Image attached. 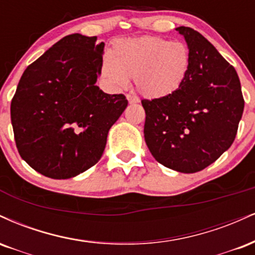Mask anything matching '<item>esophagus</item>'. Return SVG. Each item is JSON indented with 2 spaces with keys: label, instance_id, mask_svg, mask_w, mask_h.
I'll list each match as a JSON object with an SVG mask.
<instances>
[{
  "label": "esophagus",
  "instance_id": "obj_1",
  "mask_svg": "<svg viewBox=\"0 0 255 255\" xmlns=\"http://www.w3.org/2000/svg\"><path fill=\"white\" fill-rule=\"evenodd\" d=\"M127 99H128V101L130 104H136V103H139V99L136 97V95H133V94H128L127 95Z\"/></svg>",
  "mask_w": 255,
  "mask_h": 255
}]
</instances>
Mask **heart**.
<instances>
[{
	"mask_svg": "<svg viewBox=\"0 0 255 255\" xmlns=\"http://www.w3.org/2000/svg\"><path fill=\"white\" fill-rule=\"evenodd\" d=\"M190 64L186 44L146 35L117 40L112 53L104 57L101 74L116 89H124L128 79H134L142 95L163 98L180 88Z\"/></svg>",
	"mask_w": 255,
	"mask_h": 255,
	"instance_id": "1",
	"label": "heart"
}]
</instances>
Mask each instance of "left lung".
<instances>
[{
    "label": "left lung",
    "instance_id": "1",
    "mask_svg": "<svg viewBox=\"0 0 255 255\" xmlns=\"http://www.w3.org/2000/svg\"><path fill=\"white\" fill-rule=\"evenodd\" d=\"M191 55L190 70L178 91L146 100L144 138L155 160L180 173L214 163L234 142L244 113L240 80L208 39L178 27Z\"/></svg>",
    "mask_w": 255,
    "mask_h": 255
}]
</instances>
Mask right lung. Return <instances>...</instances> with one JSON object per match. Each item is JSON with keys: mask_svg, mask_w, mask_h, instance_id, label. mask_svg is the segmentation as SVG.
<instances>
[{"mask_svg": "<svg viewBox=\"0 0 255 255\" xmlns=\"http://www.w3.org/2000/svg\"><path fill=\"white\" fill-rule=\"evenodd\" d=\"M104 43L70 34L23 71L10 104L20 156L47 178L69 179L103 156L107 134L128 106L95 86Z\"/></svg>", "mask_w": 255, "mask_h": 255, "instance_id": "obj_1", "label": "right lung"}]
</instances>
